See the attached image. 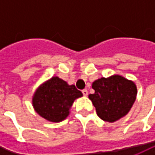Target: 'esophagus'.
Wrapping results in <instances>:
<instances>
[{
	"instance_id": "1",
	"label": "esophagus",
	"mask_w": 155,
	"mask_h": 155,
	"mask_svg": "<svg viewBox=\"0 0 155 155\" xmlns=\"http://www.w3.org/2000/svg\"><path fill=\"white\" fill-rule=\"evenodd\" d=\"M82 92H83V94H84V97H87V95H88V91H87L86 89L83 90V91H82Z\"/></svg>"
}]
</instances>
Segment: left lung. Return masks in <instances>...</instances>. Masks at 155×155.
I'll return each mask as SVG.
<instances>
[{"label":"left lung","mask_w":155,"mask_h":155,"mask_svg":"<svg viewBox=\"0 0 155 155\" xmlns=\"http://www.w3.org/2000/svg\"><path fill=\"white\" fill-rule=\"evenodd\" d=\"M92 89L95 92L90 94L89 98L104 122H115L126 116L137 96L134 81L117 74L95 80Z\"/></svg>","instance_id":"obj_1"}]
</instances>
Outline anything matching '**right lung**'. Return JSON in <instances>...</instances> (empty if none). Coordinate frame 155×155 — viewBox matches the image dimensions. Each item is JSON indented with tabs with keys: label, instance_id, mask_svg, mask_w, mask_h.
Here are the masks:
<instances>
[{
	"label": "right lung",
	"instance_id": "right-lung-1",
	"mask_svg": "<svg viewBox=\"0 0 155 155\" xmlns=\"http://www.w3.org/2000/svg\"><path fill=\"white\" fill-rule=\"evenodd\" d=\"M81 97L83 94L74 84L52 77L36 89L32 104L35 112L46 121L60 122L70 115L75 100Z\"/></svg>",
	"mask_w": 155,
	"mask_h": 155
}]
</instances>
